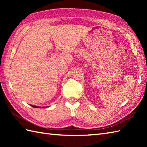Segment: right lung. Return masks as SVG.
<instances>
[{
  "instance_id": "add662e5",
  "label": "right lung",
  "mask_w": 147,
  "mask_h": 147,
  "mask_svg": "<svg viewBox=\"0 0 147 147\" xmlns=\"http://www.w3.org/2000/svg\"><path fill=\"white\" fill-rule=\"evenodd\" d=\"M31 106H32V107H35V108H38L39 107H38V106H35V105H30ZM40 107H40L39 108H40ZM43 108V107H42Z\"/></svg>"
}]
</instances>
